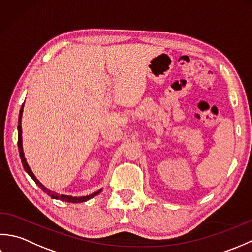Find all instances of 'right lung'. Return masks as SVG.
Masks as SVG:
<instances>
[{"label":"right lung","mask_w":252,"mask_h":252,"mask_svg":"<svg viewBox=\"0 0 252 252\" xmlns=\"http://www.w3.org/2000/svg\"><path fill=\"white\" fill-rule=\"evenodd\" d=\"M25 103V102H24ZM24 103L22 105V109H20V112H19V117H18V150H19V156H20V158H22V163H23V166L25 168V171L27 172L29 174V176L32 177L33 181L35 182V184L38 185V186L42 189L43 192H45L47 194H49V196L52 198V199H59V200H62V201H65V202H73V203H80V202H85L87 201V200H89L91 198H94V196H96L97 193H100L102 191V189H100V190H97L96 192H94L89 194V196H86V197H71V196H65V194H59L56 193L54 191H51L50 189L45 188L42 184H41L37 177L34 176V174L32 173V169H30L28 163L26 162V158H25V156H24V151H23V140H22V115H23V109H24Z\"/></svg>","instance_id":"right-lung-1"}]
</instances>
